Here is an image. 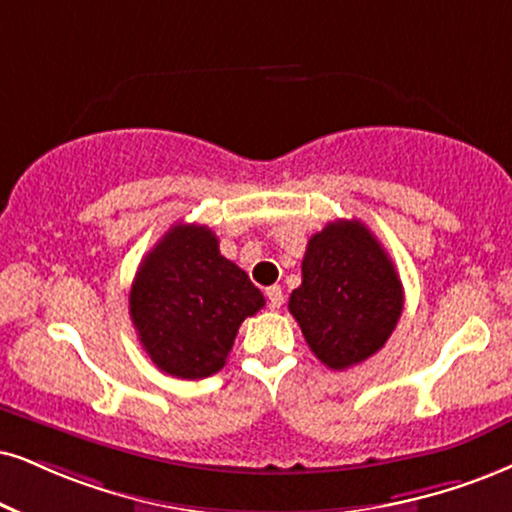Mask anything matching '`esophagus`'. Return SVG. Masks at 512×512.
Returning <instances> with one entry per match:
<instances>
[{
	"label": "esophagus",
	"mask_w": 512,
	"mask_h": 512,
	"mask_svg": "<svg viewBox=\"0 0 512 512\" xmlns=\"http://www.w3.org/2000/svg\"><path fill=\"white\" fill-rule=\"evenodd\" d=\"M266 296H268V304L270 308H280L282 304H285V294H282L280 287H268L266 289Z\"/></svg>",
	"instance_id": "obj_1"
}]
</instances>
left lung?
Instances as JSON below:
<instances>
[{
	"instance_id": "8db88e82",
	"label": "left lung",
	"mask_w": 512,
	"mask_h": 512,
	"mask_svg": "<svg viewBox=\"0 0 512 512\" xmlns=\"http://www.w3.org/2000/svg\"><path fill=\"white\" fill-rule=\"evenodd\" d=\"M301 277L289 296V313L327 368L346 370L387 344L403 311V285L361 220H334L315 232Z\"/></svg>"
}]
</instances>
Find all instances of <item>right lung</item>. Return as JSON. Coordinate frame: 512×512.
Masks as SVG:
<instances>
[{
	"instance_id": "1",
	"label": "right lung",
	"mask_w": 512,
	"mask_h": 512,
	"mask_svg": "<svg viewBox=\"0 0 512 512\" xmlns=\"http://www.w3.org/2000/svg\"><path fill=\"white\" fill-rule=\"evenodd\" d=\"M266 306L242 268L220 254L206 225L178 223L142 258L130 318L156 368L204 380L223 368L244 318Z\"/></svg>"
}]
</instances>
